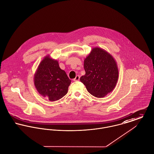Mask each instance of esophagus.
Here are the masks:
<instances>
[{"label":"esophagus","instance_id":"esophagus-1","mask_svg":"<svg viewBox=\"0 0 154 154\" xmlns=\"http://www.w3.org/2000/svg\"><path fill=\"white\" fill-rule=\"evenodd\" d=\"M79 79H80V76H79V75H77V76L75 77V78L73 79V81H78L79 80Z\"/></svg>","mask_w":154,"mask_h":154}]
</instances>
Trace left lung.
<instances>
[{"mask_svg": "<svg viewBox=\"0 0 154 154\" xmlns=\"http://www.w3.org/2000/svg\"><path fill=\"white\" fill-rule=\"evenodd\" d=\"M85 75L80 81L88 92L97 98H103L115 88L119 78L117 63L109 53L94 47L84 60Z\"/></svg>", "mask_w": 154, "mask_h": 154, "instance_id": "left-lung-1", "label": "left lung"}]
</instances>
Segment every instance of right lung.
Returning a JSON list of instances; mask_svg holds the SVG:
<instances>
[{
	"label": "right lung",
	"mask_w": 154,
	"mask_h": 154,
	"mask_svg": "<svg viewBox=\"0 0 154 154\" xmlns=\"http://www.w3.org/2000/svg\"><path fill=\"white\" fill-rule=\"evenodd\" d=\"M34 82L40 95L50 101H55L66 95L71 81L65 71L60 68L58 61L47 55L38 66Z\"/></svg>",
	"instance_id": "add662e5"
}]
</instances>
